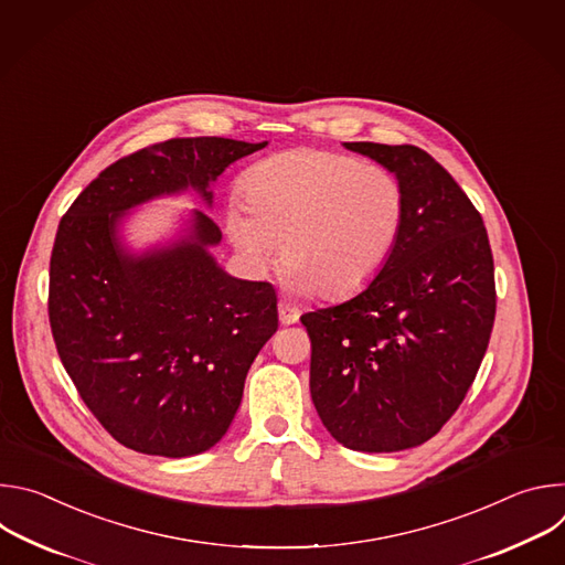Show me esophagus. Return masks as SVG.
Here are the masks:
<instances>
[{
    "mask_svg": "<svg viewBox=\"0 0 565 565\" xmlns=\"http://www.w3.org/2000/svg\"><path fill=\"white\" fill-rule=\"evenodd\" d=\"M279 321L284 327H290V324H295V321L299 319V308H295V306H290V303H286V301H279Z\"/></svg>",
    "mask_w": 565,
    "mask_h": 565,
    "instance_id": "obj_1",
    "label": "esophagus"
}]
</instances>
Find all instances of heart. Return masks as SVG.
<instances>
[{
    "label": "heart",
    "mask_w": 565,
    "mask_h": 565,
    "mask_svg": "<svg viewBox=\"0 0 565 565\" xmlns=\"http://www.w3.org/2000/svg\"><path fill=\"white\" fill-rule=\"evenodd\" d=\"M407 201L399 181L360 158L297 147L273 153L238 181L225 232L255 270L277 259L292 292L340 299L371 284L393 255Z\"/></svg>",
    "instance_id": "b5f03b06"
}]
</instances>
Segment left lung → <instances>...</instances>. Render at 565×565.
I'll return each mask as SVG.
<instances>
[{
    "label": "left lung",
    "instance_id": "1",
    "mask_svg": "<svg viewBox=\"0 0 565 565\" xmlns=\"http://www.w3.org/2000/svg\"><path fill=\"white\" fill-rule=\"evenodd\" d=\"M388 170L407 214L380 275L353 299L301 315L312 405L344 447L427 443L469 391L494 327V259L480 214L414 145L344 142Z\"/></svg>",
    "mask_w": 565,
    "mask_h": 565
}]
</instances>
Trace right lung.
<instances>
[{"label": "right lung", "instance_id": "1", "mask_svg": "<svg viewBox=\"0 0 565 565\" xmlns=\"http://www.w3.org/2000/svg\"><path fill=\"white\" fill-rule=\"evenodd\" d=\"M268 145L201 136L145 147L109 166L62 216L49 319L79 397L125 447L166 458L212 449L230 429L246 375L279 327L266 281L227 275L210 253L221 230L192 210L181 230L136 250L125 216L212 185Z\"/></svg>", "mask_w": 565, "mask_h": 565}]
</instances>
